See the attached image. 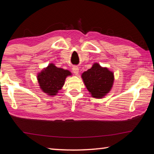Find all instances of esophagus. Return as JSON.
I'll return each instance as SVG.
<instances>
[{"label": "esophagus", "instance_id": "obj_1", "mask_svg": "<svg viewBox=\"0 0 154 154\" xmlns=\"http://www.w3.org/2000/svg\"><path fill=\"white\" fill-rule=\"evenodd\" d=\"M72 72H73V73H74L75 75H77L78 74H79V68H78L77 66H73V67H72Z\"/></svg>", "mask_w": 154, "mask_h": 154}]
</instances>
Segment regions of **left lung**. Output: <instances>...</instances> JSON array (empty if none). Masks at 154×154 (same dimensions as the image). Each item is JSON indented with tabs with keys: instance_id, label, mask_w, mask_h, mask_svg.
I'll return each instance as SVG.
<instances>
[{
	"instance_id": "obj_1",
	"label": "left lung",
	"mask_w": 154,
	"mask_h": 154,
	"mask_svg": "<svg viewBox=\"0 0 154 154\" xmlns=\"http://www.w3.org/2000/svg\"><path fill=\"white\" fill-rule=\"evenodd\" d=\"M83 83L92 97L100 99L109 93L114 83L113 72L97 62L82 74Z\"/></svg>"
}]
</instances>
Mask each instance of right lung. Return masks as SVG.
Instances as JSON below:
<instances>
[{"label":"right lung","instance_id":"right-lung-1","mask_svg":"<svg viewBox=\"0 0 154 154\" xmlns=\"http://www.w3.org/2000/svg\"><path fill=\"white\" fill-rule=\"evenodd\" d=\"M71 75L69 70L58 68L54 64L50 63L38 72L37 80L41 91L49 96H54L63 87L66 77Z\"/></svg>","mask_w":154,"mask_h":154}]
</instances>
